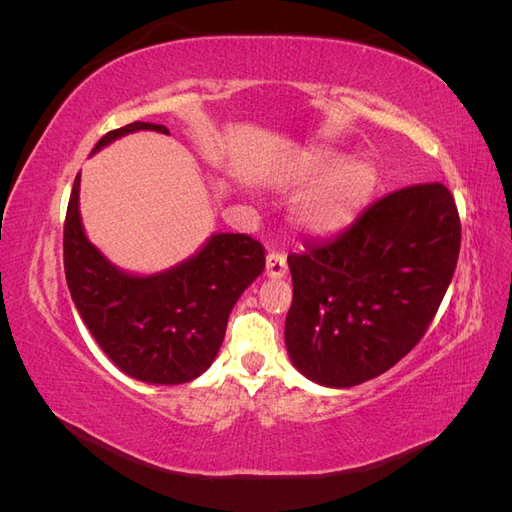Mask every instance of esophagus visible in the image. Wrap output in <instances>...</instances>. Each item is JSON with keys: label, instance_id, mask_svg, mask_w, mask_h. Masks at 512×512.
Here are the masks:
<instances>
[{"label": "esophagus", "instance_id": "esophagus-1", "mask_svg": "<svg viewBox=\"0 0 512 512\" xmlns=\"http://www.w3.org/2000/svg\"><path fill=\"white\" fill-rule=\"evenodd\" d=\"M267 275L269 277H284L288 273V262H286V256L282 252H269L267 256V267H265Z\"/></svg>", "mask_w": 512, "mask_h": 512}]
</instances>
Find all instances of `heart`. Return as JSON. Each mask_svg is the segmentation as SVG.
I'll use <instances>...</instances> for the list:
<instances>
[{"label": "heart", "instance_id": "obj_1", "mask_svg": "<svg viewBox=\"0 0 512 512\" xmlns=\"http://www.w3.org/2000/svg\"><path fill=\"white\" fill-rule=\"evenodd\" d=\"M327 172L330 175L322 179L320 188L303 207V222L314 232H335L350 224L369 203L378 185V170L369 160H339L335 153H316L307 158L297 170V177L316 179Z\"/></svg>", "mask_w": 512, "mask_h": 512}]
</instances>
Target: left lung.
<instances>
[{
  "instance_id": "8db88e82",
  "label": "left lung",
  "mask_w": 512,
  "mask_h": 512,
  "mask_svg": "<svg viewBox=\"0 0 512 512\" xmlns=\"http://www.w3.org/2000/svg\"><path fill=\"white\" fill-rule=\"evenodd\" d=\"M459 247L451 190L416 183L378 198L335 239L290 254L294 367L333 389L391 369L438 314Z\"/></svg>"
}]
</instances>
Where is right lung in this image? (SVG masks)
<instances>
[{
  "mask_svg": "<svg viewBox=\"0 0 512 512\" xmlns=\"http://www.w3.org/2000/svg\"><path fill=\"white\" fill-rule=\"evenodd\" d=\"M136 130L170 134L134 121L106 132L94 151ZM76 175L64 222V269L89 333L121 371L151 384L198 378L218 354L230 309L265 269V247L250 235H213L194 258L160 275L121 273L85 237Z\"/></svg>",
  "mask_w": 512,
  "mask_h": 512,
  "instance_id": "right-lung-1",
  "label": "right lung"
}]
</instances>
